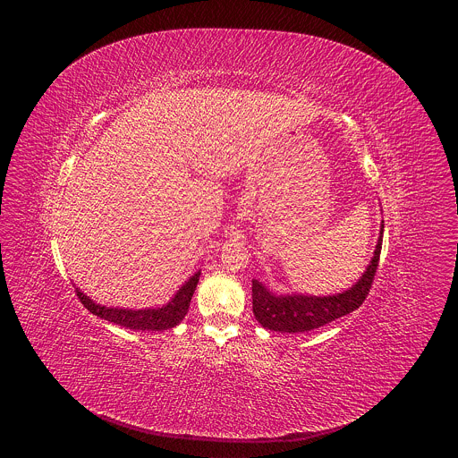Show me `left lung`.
Returning <instances> with one entry per match:
<instances>
[{"mask_svg": "<svg viewBox=\"0 0 458 458\" xmlns=\"http://www.w3.org/2000/svg\"><path fill=\"white\" fill-rule=\"evenodd\" d=\"M382 232H384V221L380 225V235L366 272L350 290L343 293H335L328 297L301 295V293L276 295L263 283L253 279L251 281L253 315L259 320V324L272 332L299 334V332H310V330L320 328V326L357 310L368 297L375 279L378 257L382 250Z\"/></svg>", "mask_w": 458, "mask_h": 458, "instance_id": "obj_1", "label": "left lung"}]
</instances>
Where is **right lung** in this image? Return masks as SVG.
Segmentation results:
<instances>
[{
	"instance_id": "obj_1",
	"label": "right lung",
	"mask_w": 458,
	"mask_h": 458,
	"mask_svg": "<svg viewBox=\"0 0 458 458\" xmlns=\"http://www.w3.org/2000/svg\"><path fill=\"white\" fill-rule=\"evenodd\" d=\"M199 276H201V272L193 274L177 290V293L161 308H145V310L106 308V306H101V304L94 302L90 297H87L78 288H76V293H78L80 301L83 302V306L90 313H94V315H98V317H101V318H105L108 322L124 326V328H128V330L163 332V330L174 328V326H177L184 318V315L188 311V306H190V301H191V295H193L195 288H198Z\"/></svg>"
}]
</instances>
